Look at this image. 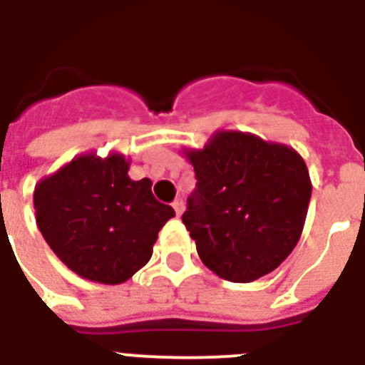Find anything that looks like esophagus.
<instances>
[{
    "label": "esophagus",
    "mask_w": 365,
    "mask_h": 365,
    "mask_svg": "<svg viewBox=\"0 0 365 365\" xmlns=\"http://www.w3.org/2000/svg\"><path fill=\"white\" fill-rule=\"evenodd\" d=\"M173 208L176 210V215H182L183 210H185V204H183L182 198H176V200H174V202H173Z\"/></svg>",
    "instance_id": "34e87169"
}]
</instances>
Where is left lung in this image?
I'll return each mask as SVG.
<instances>
[{"label": "left lung", "instance_id": "1", "mask_svg": "<svg viewBox=\"0 0 365 365\" xmlns=\"http://www.w3.org/2000/svg\"><path fill=\"white\" fill-rule=\"evenodd\" d=\"M182 153L198 180L182 221L204 266L232 283L274 272L306 225L311 178L300 153L232 129Z\"/></svg>", "mask_w": 365, "mask_h": 365}]
</instances>
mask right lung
<instances>
[{
    "mask_svg": "<svg viewBox=\"0 0 365 365\" xmlns=\"http://www.w3.org/2000/svg\"><path fill=\"white\" fill-rule=\"evenodd\" d=\"M120 152L82 153L34 191L37 227L71 272L93 283L120 285L152 259L157 234L176 213L152 195V180L129 178Z\"/></svg>",
    "mask_w": 365,
    "mask_h": 365,
    "instance_id": "1",
    "label": "right lung"
}]
</instances>
